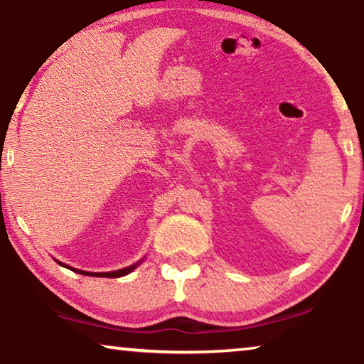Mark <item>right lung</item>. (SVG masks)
I'll list each match as a JSON object with an SVG mask.
<instances>
[{
  "label": "right lung",
  "instance_id": "add662e5",
  "mask_svg": "<svg viewBox=\"0 0 364 364\" xmlns=\"http://www.w3.org/2000/svg\"><path fill=\"white\" fill-rule=\"evenodd\" d=\"M60 263V262H58ZM62 264V263H60ZM139 264V263H137ZM137 264H132V267H127V268H122V269H117V271H109V273H88V271H81V269H75V268H70L67 267V264H63V267L70 268L72 271H75V273H80V274H86V276H100V278H121V276H126L129 274L130 271L135 269V267Z\"/></svg>",
  "mask_w": 364,
  "mask_h": 364
}]
</instances>
